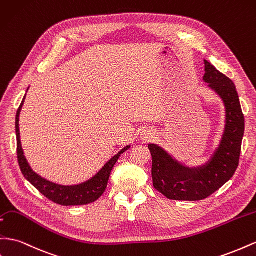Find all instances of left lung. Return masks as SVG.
I'll use <instances>...</instances> for the list:
<instances>
[{"instance_id":"8db88e82","label":"left lung","mask_w":256,"mask_h":256,"mask_svg":"<svg viewBox=\"0 0 256 256\" xmlns=\"http://www.w3.org/2000/svg\"><path fill=\"white\" fill-rule=\"evenodd\" d=\"M204 80L224 102L225 130L211 160L196 168L186 167L160 146L148 144L153 158V185L168 199L185 202L206 199L230 181L239 164L244 134V116L236 86L206 60H204Z\"/></svg>"}]
</instances>
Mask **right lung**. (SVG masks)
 <instances>
[{"label":"right lung","instance_id":"add662e5","mask_svg":"<svg viewBox=\"0 0 256 256\" xmlns=\"http://www.w3.org/2000/svg\"><path fill=\"white\" fill-rule=\"evenodd\" d=\"M24 98L20 104L17 114H16V136H17V157L20 170H22L24 178L29 181L34 188H36L40 194H43L46 198L52 202H56L61 206H82L88 204L96 202L99 199L103 192H106L108 186V182L111 174L112 169L115 166L116 162L118 160L120 156L125 153V152L130 148L129 145L124 148L118 154L115 155L112 160H110L98 174L88 181L72 186H64L59 185L47 181V180L40 176L34 172L28 164L26 157L24 155V150L22 146V141H20V131H19V115L22 112L24 106Z\"/></svg>","mask_w":256,"mask_h":256}]
</instances>
